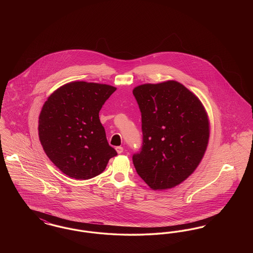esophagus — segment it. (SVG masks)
I'll return each mask as SVG.
<instances>
[{"instance_id": "34e87169", "label": "esophagus", "mask_w": 253, "mask_h": 253, "mask_svg": "<svg viewBox=\"0 0 253 253\" xmlns=\"http://www.w3.org/2000/svg\"><path fill=\"white\" fill-rule=\"evenodd\" d=\"M116 150H117L118 154H122V153H123V148H122V147H121V146L117 147V148H116Z\"/></svg>"}]
</instances>
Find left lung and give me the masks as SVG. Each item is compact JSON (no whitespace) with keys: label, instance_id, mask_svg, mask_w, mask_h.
Here are the masks:
<instances>
[{"label":"left lung","instance_id":"obj_1","mask_svg":"<svg viewBox=\"0 0 253 253\" xmlns=\"http://www.w3.org/2000/svg\"><path fill=\"white\" fill-rule=\"evenodd\" d=\"M141 112L142 146L133 154L137 174L153 190L175 187L188 178L207 149L210 124L198 97L174 81L135 87Z\"/></svg>","mask_w":253,"mask_h":253}]
</instances>
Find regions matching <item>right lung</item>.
Wrapping results in <instances>:
<instances>
[{
    "mask_svg": "<svg viewBox=\"0 0 253 253\" xmlns=\"http://www.w3.org/2000/svg\"><path fill=\"white\" fill-rule=\"evenodd\" d=\"M116 87L73 82L57 89L43 104L39 136L49 159L75 179L100 174L118 153L108 144L99 111Z\"/></svg>",
    "mask_w": 253,
    "mask_h": 253,
    "instance_id": "1",
    "label": "right lung"
}]
</instances>
